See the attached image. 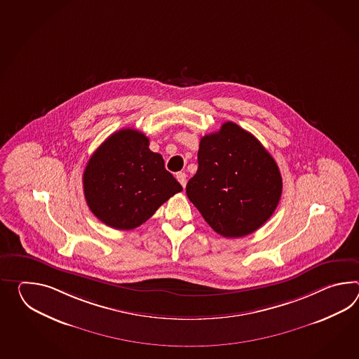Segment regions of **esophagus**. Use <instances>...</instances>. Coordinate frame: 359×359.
Wrapping results in <instances>:
<instances>
[{
  "instance_id": "esophagus-1",
  "label": "esophagus",
  "mask_w": 359,
  "mask_h": 359,
  "mask_svg": "<svg viewBox=\"0 0 359 359\" xmlns=\"http://www.w3.org/2000/svg\"><path fill=\"white\" fill-rule=\"evenodd\" d=\"M176 179H177V182L183 185V188H185V185H187V174L185 172H177L176 174Z\"/></svg>"
}]
</instances>
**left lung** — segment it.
I'll return each instance as SVG.
<instances>
[{"instance_id": "obj_1", "label": "left lung", "mask_w": 359, "mask_h": 359, "mask_svg": "<svg viewBox=\"0 0 359 359\" xmlns=\"http://www.w3.org/2000/svg\"><path fill=\"white\" fill-rule=\"evenodd\" d=\"M280 194L278 166L252 134L225 122L201 139L187 196L216 233L225 238L254 233L273 215Z\"/></svg>"}]
</instances>
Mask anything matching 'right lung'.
<instances>
[{
  "mask_svg": "<svg viewBox=\"0 0 359 359\" xmlns=\"http://www.w3.org/2000/svg\"><path fill=\"white\" fill-rule=\"evenodd\" d=\"M82 180L91 212L118 231L145 223L183 191L162 156L149 149V139L134 128L111 134L90 157Z\"/></svg>",
  "mask_w": 359,
  "mask_h": 359,
  "instance_id": "1",
  "label": "right lung"
}]
</instances>
